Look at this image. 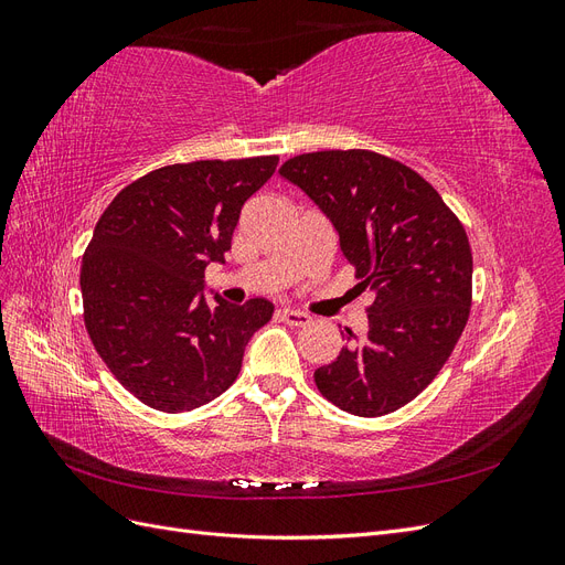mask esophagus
Segmentation results:
<instances>
[{
	"label": "esophagus",
	"mask_w": 565,
	"mask_h": 565,
	"mask_svg": "<svg viewBox=\"0 0 565 565\" xmlns=\"http://www.w3.org/2000/svg\"><path fill=\"white\" fill-rule=\"evenodd\" d=\"M278 318L287 324H292V328H303V324L311 322V316L303 313V311H297V309H280L278 311Z\"/></svg>",
	"instance_id": "esophagus-1"
}]
</instances>
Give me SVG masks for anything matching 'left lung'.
<instances>
[{
	"label": "left lung",
	"mask_w": 565,
	"mask_h": 565,
	"mask_svg": "<svg viewBox=\"0 0 565 565\" xmlns=\"http://www.w3.org/2000/svg\"><path fill=\"white\" fill-rule=\"evenodd\" d=\"M280 177L332 221L358 289L372 295L367 332L347 330V347L316 370V386L344 413L388 415L434 382L469 320L465 226L429 181L372 150L306 152Z\"/></svg>",
	"instance_id": "obj_1"
}]
</instances>
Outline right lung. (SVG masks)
Returning a JSON list of instances; mask_svg holds the SVG:
<instances>
[{"mask_svg": "<svg viewBox=\"0 0 565 565\" xmlns=\"http://www.w3.org/2000/svg\"><path fill=\"white\" fill-rule=\"evenodd\" d=\"M276 167V156L160 167L100 214L82 256L84 324L115 380L148 407L185 413L221 396L270 320L266 299L210 306L202 289Z\"/></svg>", "mask_w": 565, "mask_h": 565, "instance_id": "1", "label": "right lung"}]
</instances>
